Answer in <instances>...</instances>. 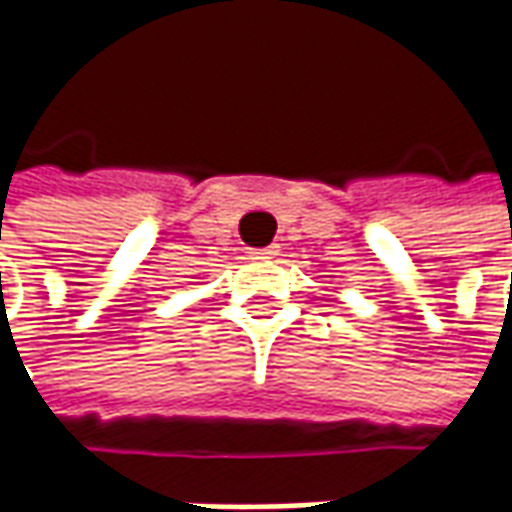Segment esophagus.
<instances>
[{
    "label": "esophagus",
    "instance_id": "obj_1",
    "mask_svg": "<svg viewBox=\"0 0 512 512\" xmlns=\"http://www.w3.org/2000/svg\"><path fill=\"white\" fill-rule=\"evenodd\" d=\"M279 256V250L276 245L273 247H262V250H250V259H256V262H273Z\"/></svg>",
    "mask_w": 512,
    "mask_h": 512
}]
</instances>
